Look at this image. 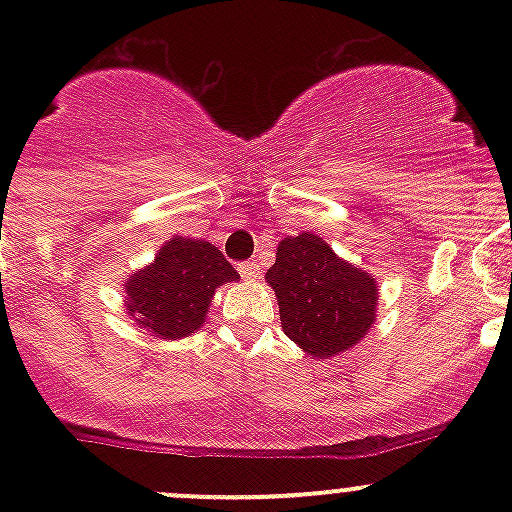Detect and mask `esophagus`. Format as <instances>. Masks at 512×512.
<instances>
[{
	"mask_svg": "<svg viewBox=\"0 0 512 512\" xmlns=\"http://www.w3.org/2000/svg\"><path fill=\"white\" fill-rule=\"evenodd\" d=\"M237 270H240V277H242V280H245V282L260 280V270H257L255 262H242V265L237 267Z\"/></svg>",
	"mask_w": 512,
	"mask_h": 512,
	"instance_id": "esophagus-1",
	"label": "esophagus"
}]
</instances>
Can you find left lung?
Wrapping results in <instances>:
<instances>
[{"label":"left lung","mask_w":512,"mask_h":512,"mask_svg":"<svg viewBox=\"0 0 512 512\" xmlns=\"http://www.w3.org/2000/svg\"><path fill=\"white\" fill-rule=\"evenodd\" d=\"M282 332L314 359L349 352L376 322L379 285L312 232L285 237L265 275Z\"/></svg>","instance_id":"left-lung-1"}]
</instances>
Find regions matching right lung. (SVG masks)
<instances>
[{"mask_svg":"<svg viewBox=\"0 0 512 512\" xmlns=\"http://www.w3.org/2000/svg\"><path fill=\"white\" fill-rule=\"evenodd\" d=\"M240 280L223 252L208 240L173 235L156 260L123 285L128 319L153 339H185L200 332L218 287Z\"/></svg>","mask_w":512,"mask_h":512,"instance_id":"right-lung-1","label":"right lung"}]
</instances>
